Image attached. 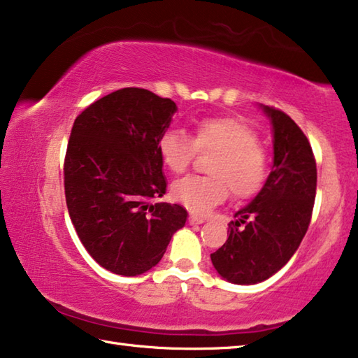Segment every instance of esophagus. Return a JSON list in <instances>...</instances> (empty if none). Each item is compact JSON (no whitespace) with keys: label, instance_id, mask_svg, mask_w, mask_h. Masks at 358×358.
Returning a JSON list of instances; mask_svg holds the SVG:
<instances>
[{"label":"esophagus","instance_id":"obj_1","mask_svg":"<svg viewBox=\"0 0 358 358\" xmlns=\"http://www.w3.org/2000/svg\"><path fill=\"white\" fill-rule=\"evenodd\" d=\"M205 222V217H202V216H199V215H194V213H191L189 215V224H203Z\"/></svg>","mask_w":358,"mask_h":358}]
</instances>
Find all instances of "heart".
<instances>
[{
    "instance_id": "1",
    "label": "heart",
    "mask_w": 358,
    "mask_h": 358,
    "mask_svg": "<svg viewBox=\"0 0 358 358\" xmlns=\"http://www.w3.org/2000/svg\"><path fill=\"white\" fill-rule=\"evenodd\" d=\"M162 164L173 173L185 172L199 151H213L208 177L187 175L172 185V196L194 213H207L229 196H256L268 177V155L259 145L250 126L234 118L205 120L194 138L183 129H169L161 136Z\"/></svg>"
}]
</instances>
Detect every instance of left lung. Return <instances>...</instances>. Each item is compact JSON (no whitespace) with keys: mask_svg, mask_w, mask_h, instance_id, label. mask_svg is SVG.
Here are the masks:
<instances>
[{"mask_svg":"<svg viewBox=\"0 0 358 358\" xmlns=\"http://www.w3.org/2000/svg\"><path fill=\"white\" fill-rule=\"evenodd\" d=\"M273 132V171L257 196L235 213L211 262L229 282L250 286L278 273L299 250L316 199L317 169L311 145L281 110L259 106Z\"/></svg>","mask_w":358,"mask_h":358,"instance_id":"left-lung-1","label":"left lung"}]
</instances>
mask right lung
<instances>
[{"label": "right lung", "mask_w": 358, "mask_h": 358, "mask_svg": "<svg viewBox=\"0 0 358 358\" xmlns=\"http://www.w3.org/2000/svg\"><path fill=\"white\" fill-rule=\"evenodd\" d=\"M177 104L143 88H123L93 102L72 126L64 159L69 217L102 268L137 276L159 262L187 211L150 203L166 194L161 136Z\"/></svg>", "instance_id": "obj_1"}]
</instances>
